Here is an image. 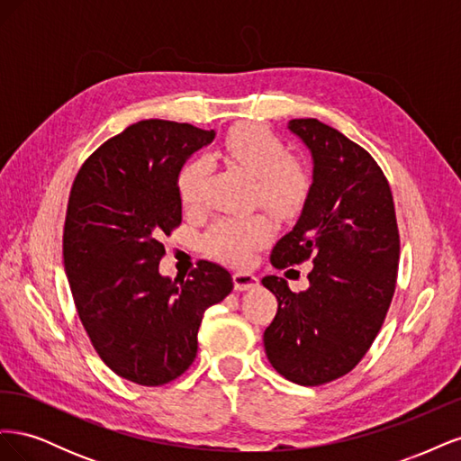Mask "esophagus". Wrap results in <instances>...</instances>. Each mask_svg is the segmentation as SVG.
Instances as JSON below:
<instances>
[{"instance_id": "1", "label": "esophagus", "mask_w": 461, "mask_h": 461, "mask_svg": "<svg viewBox=\"0 0 461 461\" xmlns=\"http://www.w3.org/2000/svg\"><path fill=\"white\" fill-rule=\"evenodd\" d=\"M232 281H234L236 290H252V288L259 286V278L252 273H246V271H236L232 275Z\"/></svg>"}]
</instances>
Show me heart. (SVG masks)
<instances>
[{"mask_svg":"<svg viewBox=\"0 0 461 461\" xmlns=\"http://www.w3.org/2000/svg\"><path fill=\"white\" fill-rule=\"evenodd\" d=\"M222 156L234 161L256 178L258 200L275 215L296 213L310 192V176L302 165L288 159V151L278 138L263 127L248 124L234 129L222 140ZM209 163L194 158L185 163L176 178L178 198L185 207L203 202ZM271 227L259 215L221 217L205 236L209 254L234 265L246 263L256 249L269 240Z\"/></svg>","mask_w":461,"mask_h":461,"instance_id":"heart-1","label":"heart"}]
</instances>
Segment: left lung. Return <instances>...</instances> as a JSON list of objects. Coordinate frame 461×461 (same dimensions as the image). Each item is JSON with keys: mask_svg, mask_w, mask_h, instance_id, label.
<instances>
[{"mask_svg": "<svg viewBox=\"0 0 461 461\" xmlns=\"http://www.w3.org/2000/svg\"><path fill=\"white\" fill-rule=\"evenodd\" d=\"M288 131L310 149L313 176L271 263L285 269L310 259L313 269L298 294L285 278L263 276L278 302L263 346L285 379L317 386L350 373L379 334L396 288L400 236L388 180L364 148L317 119H292Z\"/></svg>", "mask_w": 461, "mask_h": 461, "instance_id": "1", "label": "left lung"}]
</instances>
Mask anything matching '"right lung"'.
<instances>
[{
  "instance_id": "obj_1",
  "label": "right lung",
  "mask_w": 461,
  "mask_h": 461,
  "mask_svg": "<svg viewBox=\"0 0 461 461\" xmlns=\"http://www.w3.org/2000/svg\"><path fill=\"white\" fill-rule=\"evenodd\" d=\"M213 138L186 122H134L92 153L68 196L63 259L78 317L104 364L136 384L183 375L205 310L234 286L212 261L186 281L159 273L161 239L183 221L178 173Z\"/></svg>"
}]
</instances>
